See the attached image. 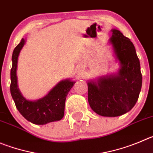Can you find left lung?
Wrapping results in <instances>:
<instances>
[{"label": "left lung", "instance_id": "1", "mask_svg": "<svg viewBox=\"0 0 153 153\" xmlns=\"http://www.w3.org/2000/svg\"><path fill=\"white\" fill-rule=\"evenodd\" d=\"M109 39L121 68L115 75L88 82V102L102 116L116 117L129 112L137 101L142 74L136 50L131 40L117 29Z\"/></svg>", "mask_w": 153, "mask_h": 153}]
</instances>
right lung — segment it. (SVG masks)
<instances>
[{
	"mask_svg": "<svg viewBox=\"0 0 153 153\" xmlns=\"http://www.w3.org/2000/svg\"><path fill=\"white\" fill-rule=\"evenodd\" d=\"M25 44L22 38L13 52L12 68L10 71V93L15 105L21 115L31 123L45 125L49 122L59 121L64 116L66 96L75 81L69 80L60 81L49 94L37 101L27 100L22 97L17 86L16 68L18 56Z\"/></svg>",
	"mask_w": 153,
	"mask_h": 153,
	"instance_id": "obj_1",
	"label": "right lung"
}]
</instances>
